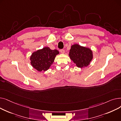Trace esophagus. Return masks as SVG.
<instances>
[{
  "label": "esophagus",
  "instance_id": "obj_1",
  "mask_svg": "<svg viewBox=\"0 0 121 121\" xmlns=\"http://www.w3.org/2000/svg\"><path fill=\"white\" fill-rule=\"evenodd\" d=\"M60 52H61V53H62V54H64V53H65V50H64V49H61V50H60Z\"/></svg>",
  "mask_w": 121,
  "mask_h": 121
}]
</instances>
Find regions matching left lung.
Wrapping results in <instances>:
<instances>
[{"mask_svg":"<svg viewBox=\"0 0 121 121\" xmlns=\"http://www.w3.org/2000/svg\"><path fill=\"white\" fill-rule=\"evenodd\" d=\"M69 55L70 59L78 68L88 66L93 57L91 49L78 44H74L71 46Z\"/></svg>","mask_w":121,"mask_h":121,"instance_id":"obj_1","label":"left lung"}]
</instances>
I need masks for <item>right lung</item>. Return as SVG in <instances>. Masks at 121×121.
<instances>
[{
  "instance_id": "add662e5",
  "label": "right lung",
  "mask_w": 121,
  "mask_h": 121,
  "mask_svg": "<svg viewBox=\"0 0 121 121\" xmlns=\"http://www.w3.org/2000/svg\"><path fill=\"white\" fill-rule=\"evenodd\" d=\"M59 53L56 49L44 47L34 52L30 56L31 64L38 71H46L53 63L56 55Z\"/></svg>"
}]
</instances>
